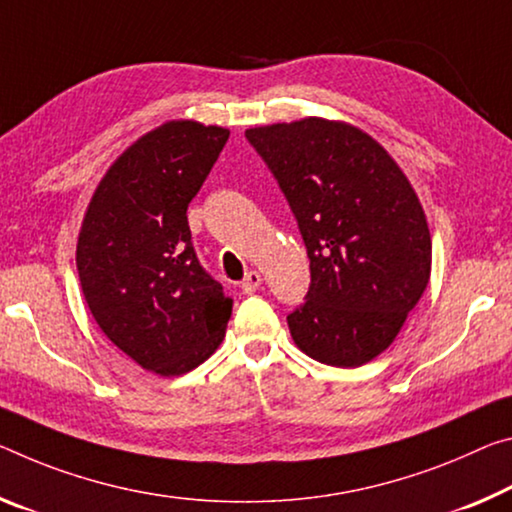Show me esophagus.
<instances>
[{
  "label": "esophagus",
  "instance_id": "esophagus-1",
  "mask_svg": "<svg viewBox=\"0 0 512 512\" xmlns=\"http://www.w3.org/2000/svg\"><path fill=\"white\" fill-rule=\"evenodd\" d=\"M259 285H262V275H259L257 271H248L246 278H243V282H241V291L243 294H255Z\"/></svg>",
  "mask_w": 512,
  "mask_h": 512
}]
</instances>
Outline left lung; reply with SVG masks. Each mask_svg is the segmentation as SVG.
<instances>
[{
	"label": "left lung",
	"mask_w": 512,
	"mask_h": 512,
	"mask_svg": "<svg viewBox=\"0 0 512 512\" xmlns=\"http://www.w3.org/2000/svg\"><path fill=\"white\" fill-rule=\"evenodd\" d=\"M271 168L310 257L307 300L287 316L296 346L330 367H362L399 335L431 280V232L399 164L342 120L246 129Z\"/></svg>",
	"instance_id": "8db88e82"
}]
</instances>
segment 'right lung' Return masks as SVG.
<instances>
[{
  "mask_svg": "<svg viewBox=\"0 0 512 512\" xmlns=\"http://www.w3.org/2000/svg\"><path fill=\"white\" fill-rule=\"evenodd\" d=\"M230 136L168 120L113 161L77 239V271L97 326L159 376H182L225 337L232 298L202 269L186 209Z\"/></svg>",
  "mask_w": 512,
  "mask_h": 512,
  "instance_id": "1",
  "label": "right lung"
}]
</instances>
